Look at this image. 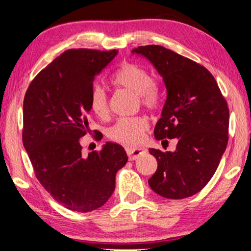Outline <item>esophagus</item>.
I'll return each mask as SVG.
<instances>
[{"label": "esophagus", "mask_w": 251, "mask_h": 251, "mask_svg": "<svg viewBox=\"0 0 251 251\" xmlns=\"http://www.w3.org/2000/svg\"><path fill=\"white\" fill-rule=\"evenodd\" d=\"M126 154H128L129 160L133 161L136 160L137 157H139L140 155L146 154V150L145 149H126Z\"/></svg>", "instance_id": "1"}]
</instances>
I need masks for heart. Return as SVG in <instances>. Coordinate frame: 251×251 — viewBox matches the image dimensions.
Instances as JSON below:
<instances>
[{
	"label": "heart",
	"mask_w": 251,
	"mask_h": 251,
	"mask_svg": "<svg viewBox=\"0 0 251 251\" xmlns=\"http://www.w3.org/2000/svg\"><path fill=\"white\" fill-rule=\"evenodd\" d=\"M115 87L126 89L138 96L140 102L147 108H155L159 104V92L150 72L133 63H123L111 78ZM90 108L96 116L107 118L108 100L104 89L95 87L90 94ZM149 128L145 118H122L108 129V137L122 145L133 147L143 140Z\"/></svg>",
	"instance_id": "obj_1"
}]
</instances>
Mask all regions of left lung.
Instances as JSON below:
<instances>
[{"mask_svg": "<svg viewBox=\"0 0 251 251\" xmlns=\"http://www.w3.org/2000/svg\"><path fill=\"white\" fill-rule=\"evenodd\" d=\"M131 52L153 65L167 89L154 137L178 139L174 152L150 149L157 161L150 187L173 200L192 197L214 176L227 146V104L210 72L195 61L161 46Z\"/></svg>", "mask_w": 251, "mask_h": 251, "instance_id": "8db88e82", "label": "left lung"}]
</instances>
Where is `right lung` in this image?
<instances>
[{
  "label": "right lung",
  "instance_id": "1",
  "mask_svg": "<svg viewBox=\"0 0 251 251\" xmlns=\"http://www.w3.org/2000/svg\"><path fill=\"white\" fill-rule=\"evenodd\" d=\"M118 51L72 49L40 72L24 98L23 143L35 176L58 203L77 212L104 205L115 175L128 162L125 149L107 142L82 155L90 94L97 75Z\"/></svg>",
  "mask_w": 251,
  "mask_h": 251
}]
</instances>
